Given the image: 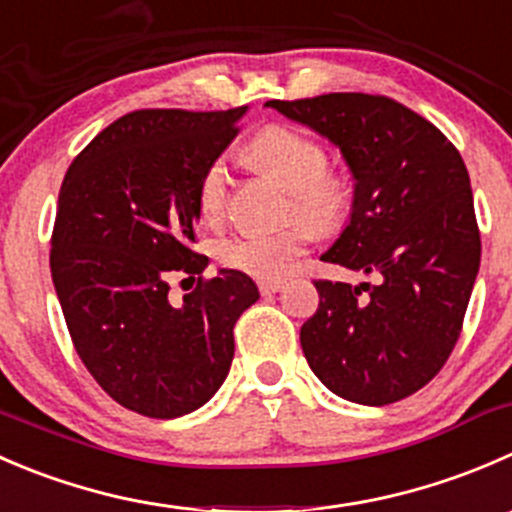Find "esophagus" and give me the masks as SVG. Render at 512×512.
Returning a JSON list of instances; mask_svg holds the SVG:
<instances>
[{"instance_id": "esophagus-1", "label": "esophagus", "mask_w": 512, "mask_h": 512, "mask_svg": "<svg viewBox=\"0 0 512 512\" xmlns=\"http://www.w3.org/2000/svg\"><path fill=\"white\" fill-rule=\"evenodd\" d=\"M283 288L281 281H261L258 283V291H261V296H271V293H278Z\"/></svg>"}]
</instances>
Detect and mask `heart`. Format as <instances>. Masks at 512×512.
<instances>
[{"mask_svg": "<svg viewBox=\"0 0 512 512\" xmlns=\"http://www.w3.org/2000/svg\"><path fill=\"white\" fill-rule=\"evenodd\" d=\"M246 154L291 189V209L308 224L331 226L343 216L351 196L348 181L328 169V154L316 139L291 126H268L251 139ZM229 191V166L224 159L211 161L196 189V204L206 221H219L226 214ZM306 241L303 224L281 231H241L221 241L216 256L226 268L258 281H276L291 271Z\"/></svg>", "mask_w": 512, "mask_h": 512, "instance_id": "b5f03b06", "label": "heart"}]
</instances>
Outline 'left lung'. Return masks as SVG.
I'll return each mask as SVG.
<instances>
[{
	"label": "left lung",
	"instance_id": "8db88e82",
	"mask_svg": "<svg viewBox=\"0 0 512 512\" xmlns=\"http://www.w3.org/2000/svg\"><path fill=\"white\" fill-rule=\"evenodd\" d=\"M266 106L341 149L356 179L351 219L321 261L376 276L361 286L316 281L303 356L346 401H401L438 376L463 328L480 266L468 169L443 131L388 96Z\"/></svg>",
	"mask_w": 512,
	"mask_h": 512
}]
</instances>
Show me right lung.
<instances>
[{"instance_id": "obj_1", "label": "right lung", "mask_w": 512, "mask_h": 512, "mask_svg": "<svg viewBox=\"0 0 512 512\" xmlns=\"http://www.w3.org/2000/svg\"><path fill=\"white\" fill-rule=\"evenodd\" d=\"M229 111L141 109L94 136L72 161L52 231V281L74 348L119 406L179 418L229 376L234 326L258 301L246 273L204 278L196 189L239 134ZM199 277L181 307L168 281Z\"/></svg>"}]
</instances>
